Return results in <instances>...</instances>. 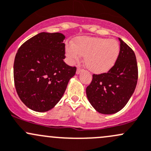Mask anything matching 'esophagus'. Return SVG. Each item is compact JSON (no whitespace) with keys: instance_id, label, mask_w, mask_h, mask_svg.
Segmentation results:
<instances>
[{"instance_id":"1","label":"esophagus","mask_w":151,"mask_h":151,"mask_svg":"<svg viewBox=\"0 0 151 151\" xmlns=\"http://www.w3.org/2000/svg\"><path fill=\"white\" fill-rule=\"evenodd\" d=\"M81 71H82V69H80V68H78V69H77V71H76V74H80L81 73Z\"/></svg>"}]
</instances>
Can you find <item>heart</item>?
Wrapping results in <instances>:
<instances>
[{"label": "heart", "instance_id": "b5f03b06", "mask_svg": "<svg viewBox=\"0 0 151 151\" xmlns=\"http://www.w3.org/2000/svg\"><path fill=\"white\" fill-rule=\"evenodd\" d=\"M120 45L114 39L104 37H77L74 44L67 43L65 53L69 63L79 61L84 56V63L91 72L96 74L108 72L116 62Z\"/></svg>", "mask_w": 151, "mask_h": 151}]
</instances>
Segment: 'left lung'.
<instances>
[{
	"instance_id": "8db88e82",
	"label": "left lung",
	"mask_w": 151,
	"mask_h": 151,
	"mask_svg": "<svg viewBox=\"0 0 151 151\" xmlns=\"http://www.w3.org/2000/svg\"><path fill=\"white\" fill-rule=\"evenodd\" d=\"M116 62L107 73L93 74L86 88L89 102L99 113L113 114L122 110L135 90L138 69L134 51L122 39Z\"/></svg>"
}]
</instances>
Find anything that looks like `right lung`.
<instances>
[{
  "label": "right lung",
  "mask_w": 151,
  "mask_h": 151,
  "mask_svg": "<svg viewBox=\"0 0 151 151\" xmlns=\"http://www.w3.org/2000/svg\"><path fill=\"white\" fill-rule=\"evenodd\" d=\"M64 39L59 32H40L22 44L16 54V90L25 106L35 111L53 109L75 74V66L63 61Z\"/></svg>",
  "instance_id": "right-lung-1"
}]
</instances>
